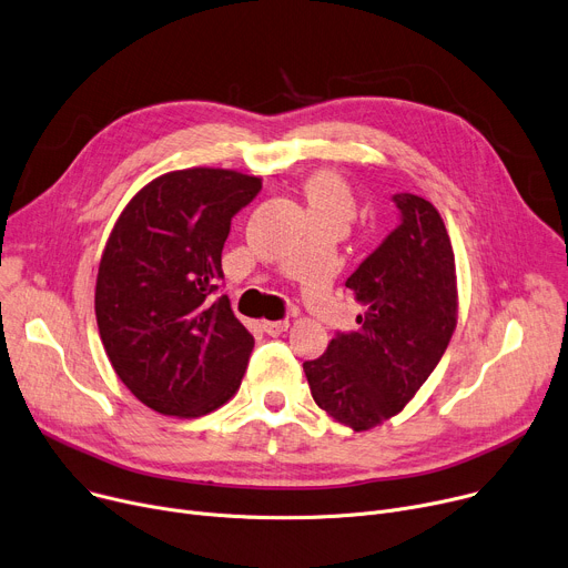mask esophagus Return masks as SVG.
Instances as JSON below:
<instances>
[{
  "instance_id": "34e87169",
  "label": "esophagus",
  "mask_w": 568,
  "mask_h": 568,
  "mask_svg": "<svg viewBox=\"0 0 568 568\" xmlns=\"http://www.w3.org/2000/svg\"><path fill=\"white\" fill-rule=\"evenodd\" d=\"M287 326H290V322H287V320H278V322H262L264 333H270V335H281L283 331H287Z\"/></svg>"
}]
</instances>
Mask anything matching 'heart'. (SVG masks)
I'll list each match as a JSON object with an SVG mask.
<instances>
[{
  "instance_id": "obj_1",
  "label": "heart",
  "mask_w": 568,
  "mask_h": 568,
  "mask_svg": "<svg viewBox=\"0 0 568 568\" xmlns=\"http://www.w3.org/2000/svg\"><path fill=\"white\" fill-rule=\"evenodd\" d=\"M304 196L313 219H333L347 225L356 214V199L349 182L337 171H315L304 182Z\"/></svg>"
}]
</instances>
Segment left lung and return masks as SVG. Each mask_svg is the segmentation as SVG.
<instances>
[{
    "label": "left lung",
    "instance_id": "left-lung-1",
    "mask_svg": "<svg viewBox=\"0 0 568 568\" xmlns=\"http://www.w3.org/2000/svg\"><path fill=\"white\" fill-rule=\"evenodd\" d=\"M397 229L347 278L365 313L304 363L313 399L339 425L367 432L420 390L457 328L455 251L438 210L395 194Z\"/></svg>",
    "mask_w": 568,
    "mask_h": 568
}]
</instances>
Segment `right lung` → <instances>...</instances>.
<instances>
[{
    "mask_svg": "<svg viewBox=\"0 0 568 568\" xmlns=\"http://www.w3.org/2000/svg\"><path fill=\"white\" fill-rule=\"evenodd\" d=\"M262 178L231 169L171 171L132 196L104 244L95 320L128 390L162 415L201 418L229 402L246 372L253 335L223 278L233 216Z\"/></svg>",
    "mask_w": 568,
    "mask_h": 568,
    "instance_id": "right-lung-1",
    "label": "right lung"
}]
</instances>
